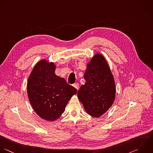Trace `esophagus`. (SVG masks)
I'll return each mask as SVG.
<instances>
[{"label":"esophagus","mask_w":153,"mask_h":153,"mask_svg":"<svg viewBox=\"0 0 153 153\" xmlns=\"http://www.w3.org/2000/svg\"><path fill=\"white\" fill-rule=\"evenodd\" d=\"M73 86H74L77 90H78L79 88V84L78 83H76L73 84Z\"/></svg>","instance_id":"esophagus-1"}]
</instances>
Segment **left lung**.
<instances>
[{
    "label": "left lung",
    "instance_id": "8db88e82",
    "mask_svg": "<svg viewBox=\"0 0 153 153\" xmlns=\"http://www.w3.org/2000/svg\"><path fill=\"white\" fill-rule=\"evenodd\" d=\"M84 79L78 98L88 114L98 117L110 108L116 96L114 78L102 55L96 54L88 64Z\"/></svg>",
    "mask_w": 153,
    "mask_h": 153
}]
</instances>
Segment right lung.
I'll use <instances>...</instances> for the list:
<instances>
[{
  "mask_svg": "<svg viewBox=\"0 0 153 153\" xmlns=\"http://www.w3.org/2000/svg\"><path fill=\"white\" fill-rule=\"evenodd\" d=\"M55 65L46 60L39 61L27 82V94L35 112L48 121L58 119L77 90L64 79L55 74Z\"/></svg>",
  "mask_w": 153,
  "mask_h": 153,
  "instance_id": "1",
  "label": "right lung"
}]
</instances>
